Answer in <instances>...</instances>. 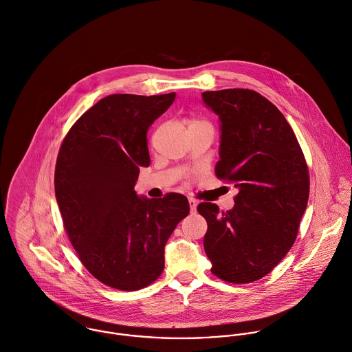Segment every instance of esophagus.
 <instances>
[{
  "label": "esophagus",
  "instance_id": "obj_1",
  "mask_svg": "<svg viewBox=\"0 0 352 352\" xmlns=\"http://www.w3.org/2000/svg\"><path fill=\"white\" fill-rule=\"evenodd\" d=\"M189 206H190V212H196L197 210V201L195 199H189Z\"/></svg>",
  "mask_w": 352,
  "mask_h": 352
}]
</instances>
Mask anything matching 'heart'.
Listing matches in <instances>:
<instances>
[{
    "mask_svg": "<svg viewBox=\"0 0 352 352\" xmlns=\"http://www.w3.org/2000/svg\"><path fill=\"white\" fill-rule=\"evenodd\" d=\"M200 124H208V122L206 120H201L197 117H193L189 120V126H195V125H200Z\"/></svg>",
    "mask_w": 352,
    "mask_h": 352,
    "instance_id": "b5f03b06",
    "label": "heart"
}]
</instances>
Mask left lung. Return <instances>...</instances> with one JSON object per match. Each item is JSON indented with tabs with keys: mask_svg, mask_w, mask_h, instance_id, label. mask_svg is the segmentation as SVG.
Wrapping results in <instances>:
<instances>
[{
	"mask_svg": "<svg viewBox=\"0 0 352 352\" xmlns=\"http://www.w3.org/2000/svg\"><path fill=\"white\" fill-rule=\"evenodd\" d=\"M221 122L214 174L238 188L231 211L200 203L211 272L248 284L267 276L292 248L309 200V168L280 110L253 89L203 92Z\"/></svg>",
	"mask_w": 352,
	"mask_h": 352,
	"instance_id": "obj_1",
	"label": "left lung"
}]
</instances>
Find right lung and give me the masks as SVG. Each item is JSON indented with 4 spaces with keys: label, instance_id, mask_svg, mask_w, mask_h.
<instances>
[{
    "label": "right lung",
    "instance_id": "right-lung-1",
    "mask_svg": "<svg viewBox=\"0 0 352 352\" xmlns=\"http://www.w3.org/2000/svg\"><path fill=\"white\" fill-rule=\"evenodd\" d=\"M174 99L109 95L73 124L58 151L54 188L72 246L95 279L121 291L162 275L167 239L190 211L184 195L148 200L135 192L149 166L148 128Z\"/></svg>",
    "mask_w": 352,
    "mask_h": 352
}]
</instances>
